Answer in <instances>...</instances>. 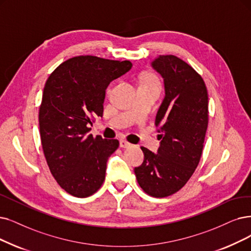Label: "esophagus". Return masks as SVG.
<instances>
[{
  "instance_id": "obj_1",
  "label": "esophagus",
  "mask_w": 251,
  "mask_h": 251,
  "mask_svg": "<svg viewBox=\"0 0 251 251\" xmlns=\"http://www.w3.org/2000/svg\"><path fill=\"white\" fill-rule=\"evenodd\" d=\"M119 146L122 147V148H127V147L131 146V144H129L127 141H126V140L122 139V140H120V141H119Z\"/></svg>"
}]
</instances>
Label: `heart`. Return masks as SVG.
Returning <instances> with one entry per match:
<instances>
[{
    "instance_id": "heart-1",
    "label": "heart",
    "mask_w": 251,
    "mask_h": 251,
    "mask_svg": "<svg viewBox=\"0 0 251 251\" xmlns=\"http://www.w3.org/2000/svg\"><path fill=\"white\" fill-rule=\"evenodd\" d=\"M150 83H156V80L155 78L150 75V74H146L142 77V82L141 84H150Z\"/></svg>"
}]
</instances>
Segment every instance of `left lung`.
Returning a JSON list of instances; mask_svg holds the SVG:
<instances>
[{"label":"left lung","mask_w":251,"mask_h":251,"mask_svg":"<svg viewBox=\"0 0 251 251\" xmlns=\"http://www.w3.org/2000/svg\"><path fill=\"white\" fill-rule=\"evenodd\" d=\"M163 77L165 98L155 117L157 153L141 147L144 162L134 169L144 192L155 198L175 194L201 158L208 126V93L202 77L181 58L158 55L151 62Z\"/></svg>","instance_id":"1"}]
</instances>
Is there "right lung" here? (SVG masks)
<instances>
[{"label":"right lung","mask_w":251,"mask_h":251,"mask_svg":"<svg viewBox=\"0 0 251 251\" xmlns=\"http://www.w3.org/2000/svg\"><path fill=\"white\" fill-rule=\"evenodd\" d=\"M132 67L129 61L80 55L59 65L47 79L39 111L41 143L50 172L70 195L88 197L104 182L107 160L119 142L94 138L88 125L103 115L110 82Z\"/></svg>","instance_id":"right-lung-1"}]
</instances>
